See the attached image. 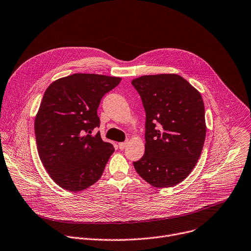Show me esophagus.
<instances>
[{
  "label": "esophagus",
  "instance_id": "esophagus-1",
  "mask_svg": "<svg viewBox=\"0 0 251 251\" xmlns=\"http://www.w3.org/2000/svg\"><path fill=\"white\" fill-rule=\"evenodd\" d=\"M126 145H127L126 142H125V143H120V144H119V149H120V150H124V149L126 147Z\"/></svg>",
  "mask_w": 251,
  "mask_h": 251
}]
</instances>
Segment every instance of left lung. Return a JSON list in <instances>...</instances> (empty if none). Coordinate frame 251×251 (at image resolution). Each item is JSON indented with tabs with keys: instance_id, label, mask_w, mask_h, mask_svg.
Returning <instances> with one entry per match:
<instances>
[{
	"instance_id": "obj_1",
	"label": "left lung",
	"mask_w": 251,
	"mask_h": 251,
	"mask_svg": "<svg viewBox=\"0 0 251 251\" xmlns=\"http://www.w3.org/2000/svg\"><path fill=\"white\" fill-rule=\"evenodd\" d=\"M131 85L146 110V151L133 162L134 169L152 186H174L191 173L203 148L202 98L175 74L143 75Z\"/></svg>"
}]
</instances>
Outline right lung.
I'll list each match as a JSON object with an SVG mask.
<instances>
[{
  "mask_svg": "<svg viewBox=\"0 0 251 251\" xmlns=\"http://www.w3.org/2000/svg\"><path fill=\"white\" fill-rule=\"evenodd\" d=\"M121 77L74 74L54 80L46 90L35 120L40 158L52 180L71 191H80L101 176L115 151L101 140L98 108L102 97Z\"/></svg>",
  "mask_w": 251,
  "mask_h": 251,
  "instance_id": "1",
  "label": "right lung"
}]
</instances>
